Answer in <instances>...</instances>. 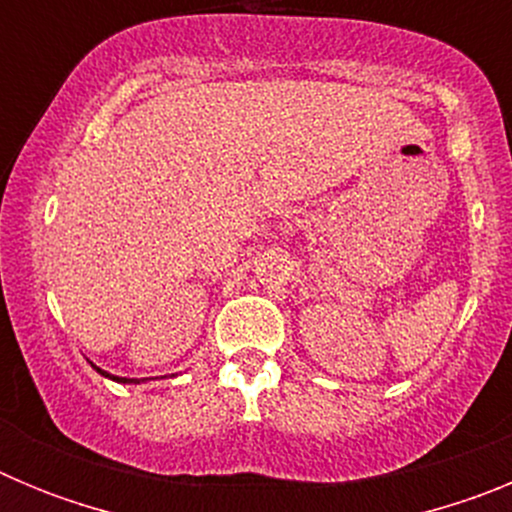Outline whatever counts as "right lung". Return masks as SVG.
I'll list each match as a JSON object with an SVG mask.
<instances>
[{
    "label": "right lung",
    "instance_id": "1",
    "mask_svg": "<svg viewBox=\"0 0 512 512\" xmlns=\"http://www.w3.org/2000/svg\"><path fill=\"white\" fill-rule=\"evenodd\" d=\"M94 369H97V366H94ZM99 374H104V377H110V379H117V382H138V379H125V377H112V374H107V372H102V369H97Z\"/></svg>",
    "mask_w": 512,
    "mask_h": 512
}]
</instances>
